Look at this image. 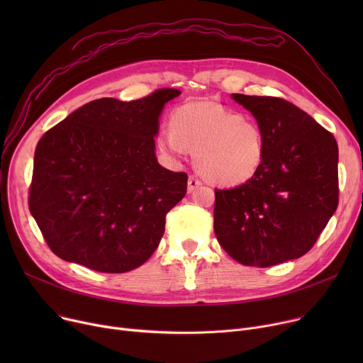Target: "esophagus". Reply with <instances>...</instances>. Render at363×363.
Here are the masks:
<instances>
[{"mask_svg":"<svg viewBox=\"0 0 363 363\" xmlns=\"http://www.w3.org/2000/svg\"><path fill=\"white\" fill-rule=\"evenodd\" d=\"M201 185V181L197 178V177H194V175H191L188 178V191L191 193V191H194L196 188H199Z\"/></svg>","mask_w":363,"mask_h":363,"instance_id":"obj_1","label":"esophagus"}]
</instances>
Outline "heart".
<instances>
[{
    "label": "heart",
    "instance_id": "b5f03b06",
    "mask_svg": "<svg viewBox=\"0 0 363 363\" xmlns=\"http://www.w3.org/2000/svg\"><path fill=\"white\" fill-rule=\"evenodd\" d=\"M159 148L172 156L196 150L200 174L218 185L250 181L260 169L266 140L262 128L238 111L213 101H193L172 114V129L157 135Z\"/></svg>",
    "mask_w": 363,
    "mask_h": 363
}]
</instances>
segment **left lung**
I'll use <instances>...</instances> for the list:
<instances>
[{
	"mask_svg": "<svg viewBox=\"0 0 363 363\" xmlns=\"http://www.w3.org/2000/svg\"><path fill=\"white\" fill-rule=\"evenodd\" d=\"M266 140L257 174L215 189L213 228L222 249L245 266L268 268L306 255L338 206V147L333 133L279 97L233 94Z\"/></svg>",
	"mask_w": 363,
	"mask_h": 363,
	"instance_id": "left-lung-1",
	"label": "left lung"
}]
</instances>
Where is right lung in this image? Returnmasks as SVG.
<instances>
[{
	"mask_svg": "<svg viewBox=\"0 0 363 363\" xmlns=\"http://www.w3.org/2000/svg\"><path fill=\"white\" fill-rule=\"evenodd\" d=\"M162 88L135 101L94 100L38 141L29 211L51 252L86 268L122 274L155 253L188 175L157 163Z\"/></svg>",
	"mask_w": 363,
	"mask_h": 363,
	"instance_id": "right-lung-1",
	"label": "right lung"
}]
</instances>
